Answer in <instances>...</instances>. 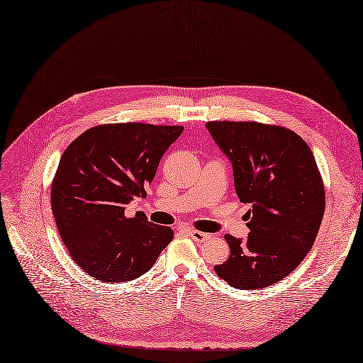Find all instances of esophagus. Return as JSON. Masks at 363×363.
I'll use <instances>...</instances> for the list:
<instances>
[{
  "label": "esophagus",
  "instance_id": "34e87169",
  "mask_svg": "<svg viewBox=\"0 0 363 363\" xmlns=\"http://www.w3.org/2000/svg\"><path fill=\"white\" fill-rule=\"evenodd\" d=\"M189 236L196 240V242H204V240H207L208 238H211V235L208 233H204V232H199V230H194V228H189L188 230Z\"/></svg>",
  "mask_w": 363,
  "mask_h": 363
}]
</instances>
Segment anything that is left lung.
<instances>
[{
    "instance_id": "8db88e82",
    "label": "left lung",
    "mask_w": 363,
    "mask_h": 363,
    "mask_svg": "<svg viewBox=\"0 0 363 363\" xmlns=\"http://www.w3.org/2000/svg\"><path fill=\"white\" fill-rule=\"evenodd\" d=\"M232 162L235 189L250 228L245 240L225 235L230 256L218 277L238 289H262L300 265L320 230L325 191L309 145L280 125L256 121L206 123Z\"/></svg>"
}]
</instances>
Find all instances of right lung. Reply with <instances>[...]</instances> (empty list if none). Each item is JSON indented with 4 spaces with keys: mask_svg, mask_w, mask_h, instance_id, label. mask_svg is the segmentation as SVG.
Listing matches in <instances>:
<instances>
[{
    "mask_svg": "<svg viewBox=\"0 0 363 363\" xmlns=\"http://www.w3.org/2000/svg\"><path fill=\"white\" fill-rule=\"evenodd\" d=\"M182 125L101 124L65 150L51 184V208L69 256L104 283L145 274L174 232L145 213L125 216L133 196L144 199L164 151Z\"/></svg>",
    "mask_w": 363,
    "mask_h": 363,
    "instance_id": "obj_1",
    "label": "right lung"
}]
</instances>
